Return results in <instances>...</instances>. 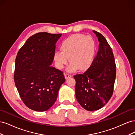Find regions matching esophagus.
<instances>
[{
    "mask_svg": "<svg viewBox=\"0 0 135 135\" xmlns=\"http://www.w3.org/2000/svg\"><path fill=\"white\" fill-rule=\"evenodd\" d=\"M72 76V75H70V74H65V79H69V78H71Z\"/></svg>",
    "mask_w": 135,
    "mask_h": 135,
    "instance_id": "34e87169",
    "label": "esophagus"
}]
</instances>
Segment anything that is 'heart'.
<instances>
[{
	"mask_svg": "<svg viewBox=\"0 0 135 135\" xmlns=\"http://www.w3.org/2000/svg\"><path fill=\"white\" fill-rule=\"evenodd\" d=\"M61 52L56 51L54 60L56 66L62 69L68 62L69 71L73 72L79 69L85 70L91 65L95 56V44L89 36L76 34L66 38L61 45Z\"/></svg>",
	"mask_w": 135,
	"mask_h": 135,
	"instance_id": "obj_1",
	"label": "heart"
}]
</instances>
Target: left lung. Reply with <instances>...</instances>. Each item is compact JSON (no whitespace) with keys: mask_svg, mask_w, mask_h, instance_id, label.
Segmentation results:
<instances>
[{"mask_svg":"<svg viewBox=\"0 0 135 135\" xmlns=\"http://www.w3.org/2000/svg\"><path fill=\"white\" fill-rule=\"evenodd\" d=\"M93 31L100 43L99 50L88 70L83 74L74 76L76 99L88 111L99 110L109 101L113 95L116 76L112 48L103 35Z\"/></svg>","mask_w":135,"mask_h":135,"instance_id":"8db88e82","label":"left lung"}]
</instances>
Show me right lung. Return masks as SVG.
Here are the masks:
<instances>
[{
  "label": "right lung",
  "instance_id": "right-lung-1",
  "mask_svg": "<svg viewBox=\"0 0 135 135\" xmlns=\"http://www.w3.org/2000/svg\"><path fill=\"white\" fill-rule=\"evenodd\" d=\"M61 35L42 32L32 35L16 56V87L23 103L34 111L50 109L65 81L63 72L51 66L56 43Z\"/></svg>",
  "mask_w": 135,
  "mask_h": 135
}]
</instances>
